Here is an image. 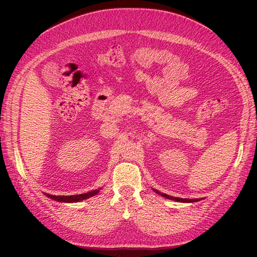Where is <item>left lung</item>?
<instances>
[{
  "mask_svg": "<svg viewBox=\"0 0 257 257\" xmlns=\"http://www.w3.org/2000/svg\"><path fill=\"white\" fill-rule=\"evenodd\" d=\"M153 191H154L155 193H157V194H159V195L163 196V197L168 198V199H170V200L179 201V203H195V201H199V200H201V198H195V199H189V198H179V197H175V196H169V195H167V194L161 193V192H159L158 190H155V189H153Z\"/></svg>",
  "mask_w": 257,
  "mask_h": 257,
  "instance_id": "left-lung-1",
  "label": "left lung"
}]
</instances>
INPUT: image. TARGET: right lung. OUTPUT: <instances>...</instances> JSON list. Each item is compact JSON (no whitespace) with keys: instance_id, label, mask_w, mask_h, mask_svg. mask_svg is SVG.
Returning <instances> with one entry per match:
<instances>
[{"instance_id":"add662e5","label":"right lung","mask_w":257,"mask_h":257,"mask_svg":"<svg viewBox=\"0 0 257 257\" xmlns=\"http://www.w3.org/2000/svg\"><path fill=\"white\" fill-rule=\"evenodd\" d=\"M100 191V189L98 190H93L91 192L88 193H83V194H78V195H72V196H58V195H50V194H45L46 196L53 199V200H57V201H61V203H78V201L84 200V199H88L92 196L96 195V194Z\"/></svg>"}]
</instances>
